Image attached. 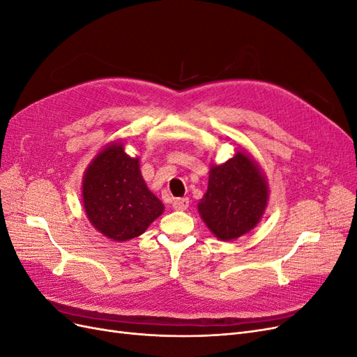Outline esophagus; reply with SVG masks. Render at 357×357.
Segmentation results:
<instances>
[{"mask_svg": "<svg viewBox=\"0 0 357 357\" xmlns=\"http://www.w3.org/2000/svg\"><path fill=\"white\" fill-rule=\"evenodd\" d=\"M189 207V199L188 198H177L174 202H172V208L177 211H185Z\"/></svg>", "mask_w": 357, "mask_h": 357, "instance_id": "esophagus-1", "label": "esophagus"}]
</instances>
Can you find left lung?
Instances as JSON below:
<instances>
[{"label": "left lung", "mask_w": 357, "mask_h": 357, "mask_svg": "<svg viewBox=\"0 0 357 357\" xmlns=\"http://www.w3.org/2000/svg\"><path fill=\"white\" fill-rule=\"evenodd\" d=\"M265 174L245 152H236L222 165H211L208 189L198 204L207 228L219 240L231 241L261 222L268 204Z\"/></svg>", "instance_id": "left-lung-1"}]
</instances>
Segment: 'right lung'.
<instances>
[{
  "label": "right lung",
  "instance_id": "right-lung-1",
  "mask_svg": "<svg viewBox=\"0 0 357 357\" xmlns=\"http://www.w3.org/2000/svg\"><path fill=\"white\" fill-rule=\"evenodd\" d=\"M82 193L89 222L113 241L142 235L164 213V204L146 185L138 158L129 156L121 142L107 144L92 159Z\"/></svg>",
  "mask_w": 357,
  "mask_h": 357
}]
</instances>
